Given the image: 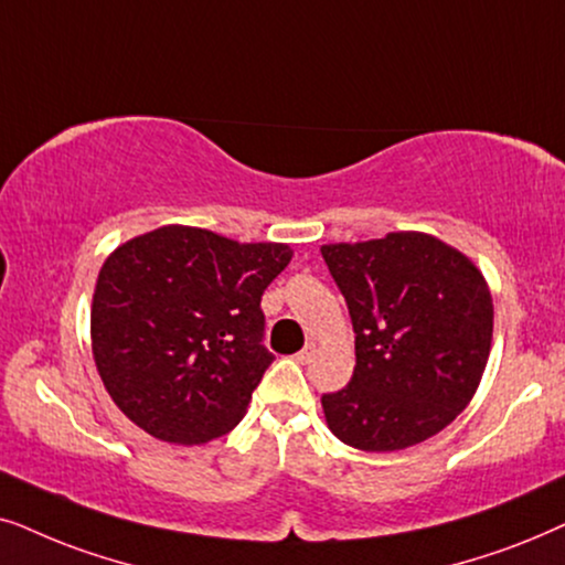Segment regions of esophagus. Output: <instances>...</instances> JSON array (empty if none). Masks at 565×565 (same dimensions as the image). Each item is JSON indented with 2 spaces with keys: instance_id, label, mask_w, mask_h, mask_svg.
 I'll return each instance as SVG.
<instances>
[{
  "instance_id": "obj_1",
  "label": "esophagus",
  "mask_w": 565,
  "mask_h": 565,
  "mask_svg": "<svg viewBox=\"0 0 565 565\" xmlns=\"http://www.w3.org/2000/svg\"><path fill=\"white\" fill-rule=\"evenodd\" d=\"M312 356H315V345L310 343V345H305V349H302V351H299L295 359L299 361V364H307V361H310Z\"/></svg>"
}]
</instances>
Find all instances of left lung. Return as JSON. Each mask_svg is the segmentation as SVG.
<instances>
[{"label": "left lung", "instance_id": "left-lung-1", "mask_svg": "<svg viewBox=\"0 0 565 565\" xmlns=\"http://www.w3.org/2000/svg\"><path fill=\"white\" fill-rule=\"evenodd\" d=\"M356 333L349 385L322 395L328 428L364 452H397L452 424L476 395L493 299L468 255L426 232L320 247Z\"/></svg>", "mask_w": 565, "mask_h": 565}]
</instances>
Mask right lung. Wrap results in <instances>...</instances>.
<instances>
[{"instance_id":"obj_1","label":"right lung","mask_w":565,"mask_h":565,"mask_svg":"<svg viewBox=\"0 0 565 565\" xmlns=\"http://www.w3.org/2000/svg\"><path fill=\"white\" fill-rule=\"evenodd\" d=\"M289 260L284 243L183 224L118 245L97 274L89 335L124 416L172 445L232 431L274 361L260 297Z\"/></svg>"}]
</instances>
